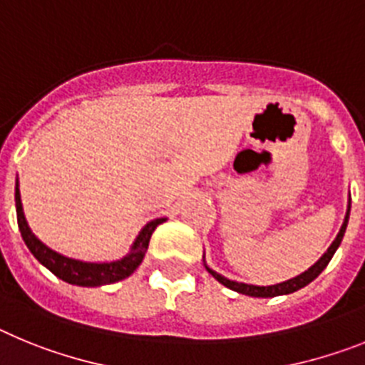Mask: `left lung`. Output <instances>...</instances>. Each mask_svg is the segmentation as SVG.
<instances>
[{
	"label": "left lung",
	"instance_id": "left-lung-1",
	"mask_svg": "<svg viewBox=\"0 0 365 365\" xmlns=\"http://www.w3.org/2000/svg\"><path fill=\"white\" fill-rule=\"evenodd\" d=\"M349 213H351V196H349V202H347V213H345L344 224H341L340 231H338V235H336V239L332 240V244L327 248V252L323 253L322 257H319L318 261L314 262V264L310 266L309 270H305L303 274L296 275V277L288 279V281H283V283L268 284V287H259V284L240 283V281H233V279H227V277H224L222 274H218V272H215L213 268H209L207 262H205V253H204L205 270L213 275L218 283L224 284V287L230 288V290H233V292L244 294V296L275 297V296H287V294H292V292H296V290H299V288L307 287L309 283H312V281H314V279L318 277V275L322 274L323 270H325V266L331 262L332 255L336 253V250H338V246H340L341 239H344V235H345V230H347V222H349Z\"/></svg>",
	"mask_w": 365,
	"mask_h": 365
}]
</instances>
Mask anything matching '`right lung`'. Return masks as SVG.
<instances>
[{"label":"right lung","instance_id":"1","mask_svg":"<svg viewBox=\"0 0 365 365\" xmlns=\"http://www.w3.org/2000/svg\"><path fill=\"white\" fill-rule=\"evenodd\" d=\"M14 202H16V217H18V227H20L21 239L27 244L29 252L33 253L36 261L43 264L49 272L56 275L58 279L66 281L69 284H77V287H103V284H112L117 281H123L128 275L135 272L141 261H143L145 253L148 250V242L160 224H163L167 218H154L148 224H145L143 230L139 231L138 237L134 239L130 252L125 257L115 259V261H78V259L66 257L62 253L51 250L49 246L42 242L31 231L29 224L25 220L24 205H21V195H20V183L16 178V189H14Z\"/></svg>","mask_w":365,"mask_h":365}]
</instances>
